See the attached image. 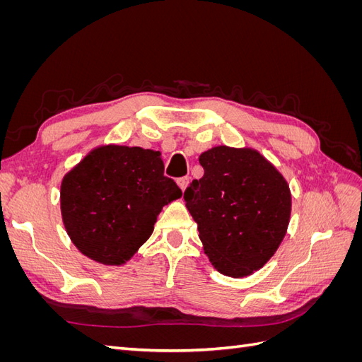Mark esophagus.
I'll return each instance as SVG.
<instances>
[{"instance_id":"1","label":"esophagus","mask_w":362,"mask_h":362,"mask_svg":"<svg viewBox=\"0 0 362 362\" xmlns=\"http://www.w3.org/2000/svg\"><path fill=\"white\" fill-rule=\"evenodd\" d=\"M177 184L180 185V189L184 192L185 189H187V185H189V177H182V178H180V180L177 181Z\"/></svg>"}]
</instances>
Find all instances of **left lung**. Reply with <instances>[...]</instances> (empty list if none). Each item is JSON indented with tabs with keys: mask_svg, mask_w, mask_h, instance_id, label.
<instances>
[{
	"mask_svg": "<svg viewBox=\"0 0 362 362\" xmlns=\"http://www.w3.org/2000/svg\"><path fill=\"white\" fill-rule=\"evenodd\" d=\"M204 177L184 192L211 264L245 278L275 255L291 214L287 180L254 148L218 145L199 156Z\"/></svg>",
	"mask_w": 362,
	"mask_h": 362,
	"instance_id": "1",
	"label": "left lung"
}]
</instances>
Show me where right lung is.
I'll use <instances>...</instances> for the list:
<instances>
[{
  "instance_id": "1",
  "label": "right lung",
  "mask_w": 362,
  "mask_h": 362,
  "mask_svg": "<svg viewBox=\"0 0 362 362\" xmlns=\"http://www.w3.org/2000/svg\"><path fill=\"white\" fill-rule=\"evenodd\" d=\"M181 194L164 177L158 151L101 145L62 180L63 225L83 255L122 266L151 237L163 206Z\"/></svg>"
}]
</instances>
